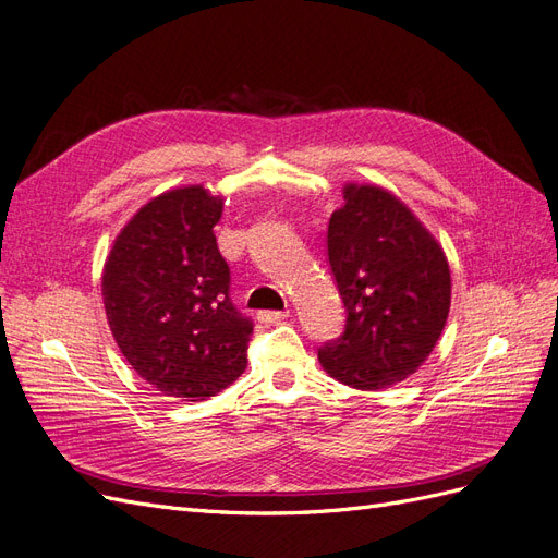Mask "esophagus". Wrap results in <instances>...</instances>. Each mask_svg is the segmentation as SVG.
<instances>
[{
  "mask_svg": "<svg viewBox=\"0 0 558 558\" xmlns=\"http://www.w3.org/2000/svg\"><path fill=\"white\" fill-rule=\"evenodd\" d=\"M286 316H289V310L283 312H277V310H265L258 314V318L263 320V324H279V320H283Z\"/></svg>",
  "mask_w": 558,
  "mask_h": 558,
  "instance_id": "1",
  "label": "esophagus"
}]
</instances>
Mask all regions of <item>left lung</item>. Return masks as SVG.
<instances>
[{
  "mask_svg": "<svg viewBox=\"0 0 558 558\" xmlns=\"http://www.w3.org/2000/svg\"><path fill=\"white\" fill-rule=\"evenodd\" d=\"M344 199L326 251L347 320L318 361L337 381L375 391L428 359L447 324L451 277L440 244L391 193L349 183Z\"/></svg>",
  "mask_w": 558,
  "mask_h": 558,
  "instance_id": "left-lung-1",
  "label": "left lung"
}]
</instances>
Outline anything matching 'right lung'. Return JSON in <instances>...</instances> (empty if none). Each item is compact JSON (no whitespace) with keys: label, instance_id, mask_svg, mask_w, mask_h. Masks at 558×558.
<instances>
[{"label":"right lung","instance_id":"add662e5","mask_svg":"<svg viewBox=\"0 0 558 558\" xmlns=\"http://www.w3.org/2000/svg\"><path fill=\"white\" fill-rule=\"evenodd\" d=\"M223 199L189 185L150 199L105 265L109 328L125 361L165 396L205 400L246 367L253 320L230 300L216 244Z\"/></svg>","mask_w":558,"mask_h":558}]
</instances>
